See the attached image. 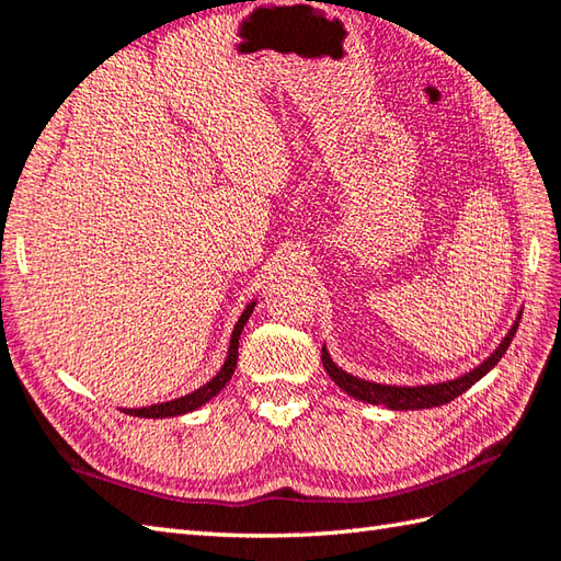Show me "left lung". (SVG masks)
<instances>
[{
    "instance_id": "obj_1",
    "label": "left lung",
    "mask_w": 561,
    "mask_h": 561,
    "mask_svg": "<svg viewBox=\"0 0 561 561\" xmlns=\"http://www.w3.org/2000/svg\"><path fill=\"white\" fill-rule=\"evenodd\" d=\"M523 313V311H520ZM520 313L516 318V323L511 325L508 335L502 340V344L486 356V359L478 366L472 368L470 374H465L460 378H453V380H444V383H432V386H386V383H371V380H364V378H356L347 371H342V368L330 359L328 350L323 347V354H320V359H323L325 371L330 374V378L335 380V383L347 392V396L368 402V404H383L388 410H426V408H438V404H446L450 400H456L458 396H462L465 390L472 388L474 383L482 376H486L492 371V368L499 364V359L506 354L511 340H514L518 323H520Z\"/></svg>"
}]
</instances>
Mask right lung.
<instances>
[{
	"mask_svg": "<svg viewBox=\"0 0 561 561\" xmlns=\"http://www.w3.org/2000/svg\"><path fill=\"white\" fill-rule=\"evenodd\" d=\"M257 301H250L245 306V311L241 313V318H238V323L231 332V342H229V354H226V362L224 366L219 368V374L214 376L209 383H205L202 388L187 392V396L183 398H175V400H169V402H157V404H149V408H133V410H123L125 414H133V416H145V420H163V416H178V414H187L193 412L197 408H202V404L209 402L217 392H221L226 388V383H229L231 376H233V368H236V362H238V340H241V332L248 323L250 313H253Z\"/></svg>",
	"mask_w": 561,
	"mask_h": 561,
	"instance_id": "right-lung-1",
	"label": "right lung"
}]
</instances>
